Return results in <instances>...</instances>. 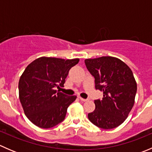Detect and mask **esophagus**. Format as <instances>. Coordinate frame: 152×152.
Returning <instances> with one entry per match:
<instances>
[{
    "instance_id": "esophagus-1",
    "label": "esophagus",
    "mask_w": 152,
    "mask_h": 152,
    "mask_svg": "<svg viewBox=\"0 0 152 152\" xmlns=\"http://www.w3.org/2000/svg\"><path fill=\"white\" fill-rule=\"evenodd\" d=\"M79 99H80L82 102H87V101H88V99H83V98H82L81 96H79Z\"/></svg>"
}]
</instances>
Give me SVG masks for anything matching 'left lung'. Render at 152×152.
<instances>
[{"label": "left lung", "mask_w": 152, "mask_h": 152, "mask_svg": "<svg viewBox=\"0 0 152 152\" xmlns=\"http://www.w3.org/2000/svg\"><path fill=\"white\" fill-rule=\"evenodd\" d=\"M87 70L94 76L96 89L103 91L102 100L94 102L96 109L89 113L91 123L104 129L123 124L134 104L137 83L129 67L113 56L86 59Z\"/></svg>", "instance_id": "left-lung-1"}]
</instances>
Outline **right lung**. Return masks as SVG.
Instances as JSON below:
<instances>
[{"label": "right lung", "mask_w": 152, "mask_h": 152, "mask_svg": "<svg viewBox=\"0 0 152 152\" xmlns=\"http://www.w3.org/2000/svg\"><path fill=\"white\" fill-rule=\"evenodd\" d=\"M79 59L42 56L26 67L19 80V99L25 115L39 128L48 129L62 122L67 107L76 99L57 92L63 87L69 70Z\"/></svg>", "instance_id": "right-lung-1"}]
</instances>
